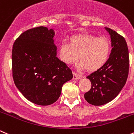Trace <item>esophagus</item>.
<instances>
[{"mask_svg": "<svg viewBox=\"0 0 134 134\" xmlns=\"http://www.w3.org/2000/svg\"><path fill=\"white\" fill-rule=\"evenodd\" d=\"M81 77V76L78 74L76 73V72H73V79L74 80H78Z\"/></svg>", "mask_w": 134, "mask_h": 134, "instance_id": "obj_1", "label": "esophagus"}]
</instances>
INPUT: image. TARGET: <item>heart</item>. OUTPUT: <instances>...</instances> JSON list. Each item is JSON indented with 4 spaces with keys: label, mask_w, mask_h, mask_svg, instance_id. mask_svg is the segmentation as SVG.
<instances>
[{
    "label": "heart",
    "mask_w": 134,
    "mask_h": 134,
    "mask_svg": "<svg viewBox=\"0 0 134 134\" xmlns=\"http://www.w3.org/2000/svg\"><path fill=\"white\" fill-rule=\"evenodd\" d=\"M110 44L104 37H97L89 34L71 37L70 43L60 47V57L66 64L76 63L80 60V67L93 72L100 69L109 59Z\"/></svg>",
    "instance_id": "obj_1"
}]
</instances>
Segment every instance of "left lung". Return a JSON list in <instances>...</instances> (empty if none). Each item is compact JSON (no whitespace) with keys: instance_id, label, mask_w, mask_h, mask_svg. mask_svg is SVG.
<instances>
[{"instance_id":"obj_1","label":"left lung","mask_w":134,"mask_h":134,"mask_svg":"<svg viewBox=\"0 0 134 134\" xmlns=\"http://www.w3.org/2000/svg\"><path fill=\"white\" fill-rule=\"evenodd\" d=\"M105 30L110 35L111 53L100 69L87 76L91 87L84 94L85 100L95 106L113 100L126 84L129 72V52L125 39L110 28Z\"/></svg>"}]
</instances>
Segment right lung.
<instances>
[{
	"instance_id": "obj_1",
	"label": "right lung",
	"mask_w": 134,
	"mask_h": 134,
	"mask_svg": "<svg viewBox=\"0 0 134 134\" xmlns=\"http://www.w3.org/2000/svg\"><path fill=\"white\" fill-rule=\"evenodd\" d=\"M54 30L40 26L24 31L12 47V76L27 100L46 106L57 100L72 70L57 57Z\"/></svg>"
}]
</instances>
